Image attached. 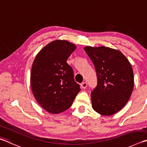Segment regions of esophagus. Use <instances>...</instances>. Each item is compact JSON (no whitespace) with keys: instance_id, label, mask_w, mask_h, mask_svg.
I'll list each match as a JSON object with an SVG mask.
<instances>
[{"instance_id":"1","label":"esophagus","mask_w":147,"mask_h":147,"mask_svg":"<svg viewBox=\"0 0 147 147\" xmlns=\"http://www.w3.org/2000/svg\"><path fill=\"white\" fill-rule=\"evenodd\" d=\"M81 86L82 88H83V89L86 88L87 87V83H86V82H83V83L81 84Z\"/></svg>"}]
</instances>
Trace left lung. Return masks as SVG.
I'll list each match as a JSON object with an SVG mask.
<instances>
[{"instance_id": "1", "label": "left lung", "mask_w": 147, "mask_h": 147, "mask_svg": "<svg viewBox=\"0 0 147 147\" xmlns=\"http://www.w3.org/2000/svg\"><path fill=\"white\" fill-rule=\"evenodd\" d=\"M96 69L97 85L91 93L92 105L102 115L121 110L132 93L134 73L127 58L119 50L106 46L84 48Z\"/></svg>"}]
</instances>
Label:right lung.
<instances>
[{"instance_id": "add662e5", "label": "right lung", "mask_w": 147, "mask_h": 147, "mask_svg": "<svg viewBox=\"0 0 147 147\" xmlns=\"http://www.w3.org/2000/svg\"><path fill=\"white\" fill-rule=\"evenodd\" d=\"M76 46L65 40L48 44L36 55L30 83L36 101L46 111L59 114L71 106L81 90L74 79L73 69L66 63Z\"/></svg>"}]
</instances>
